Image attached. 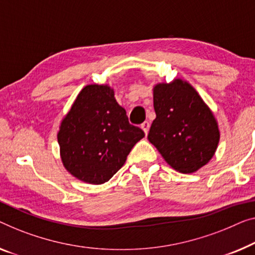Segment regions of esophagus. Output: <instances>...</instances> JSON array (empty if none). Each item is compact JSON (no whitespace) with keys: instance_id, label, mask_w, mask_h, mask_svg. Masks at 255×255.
<instances>
[{"instance_id":"34e87169","label":"esophagus","mask_w":255,"mask_h":255,"mask_svg":"<svg viewBox=\"0 0 255 255\" xmlns=\"http://www.w3.org/2000/svg\"><path fill=\"white\" fill-rule=\"evenodd\" d=\"M140 127H142V129L144 130V132H145V135L147 134V131H149V128H150V124L149 121H144V123L140 125Z\"/></svg>"}]
</instances>
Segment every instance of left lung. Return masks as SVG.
Returning a JSON list of instances; mask_svg holds the SVG:
<instances>
[{"label":"left lung","instance_id":"8db88e82","mask_svg":"<svg viewBox=\"0 0 255 255\" xmlns=\"http://www.w3.org/2000/svg\"><path fill=\"white\" fill-rule=\"evenodd\" d=\"M155 119L150 142L177 172L189 174L206 165L220 139L218 124L198 93L181 79L153 89Z\"/></svg>","mask_w":255,"mask_h":255}]
</instances>
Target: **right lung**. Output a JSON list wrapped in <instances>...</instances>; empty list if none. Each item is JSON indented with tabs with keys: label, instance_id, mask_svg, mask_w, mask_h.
<instances>
[{
	"label": "right lung",
	"instance_id": "obj_1",
	"mask_svg": "<svg viewBox=\"0 0 255 255\" xmlns=\"http://www.w3.org/2000/svg\"><path fill=\"white\" fill-rule=\"evenodd\" d=\"M63 164L90 184L108 182L124 166L144 131L130 125L109 86H86L64 118L58 132Z\"/></svg>",
	"mask_w": 255,
	"mask_h": 255
}]
</instances>
